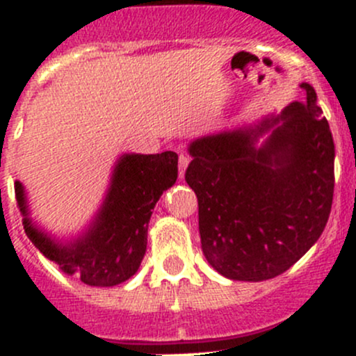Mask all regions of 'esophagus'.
I'll list each match as a JSON object with an SVG mask.
<instances>
[{
    "mask_svg": "<svg viewBox=\"0 0 356 356\" xmlns=\"http://www.w3.org/2000/svg\"><path fill=\"white\" fill-rule=\"evenodd\" d=\"M189 165V156L188 155H179V177H184V172Z\"/></svg>",
    "mask_w": 356,
    "mask_h": 356,
    "instance_id": "obj_1",
    "label": "esophagus"
}]
</instances>
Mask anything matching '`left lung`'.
Listing matches in <instances>:
<instances>
[{
	"label": "left lung",
	"instance_id": "left-lung-1",
	"mask_svg": "<svg viewBox=\"0 0 356 356\" xmlns=\"http://www.w3.org/2000/svg\"><path fill=\"white\" fill-rule=\"evenodd\" d=\"M307 102L254 127L189 145L186 182L198 196L201 250L232 281L281 275L317 243L334 195V141L310 84ZM269 132L258 149L257 138Z\"/></svg>",
	"mask_w": 356,
	"mask_h": 356
}]
</instances>
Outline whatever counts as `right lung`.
<instances>
[{
	"label": "right lung",
	"instance_id": "add662e5",
	"mask_svg": "<svg viewBox=\"0 0 356 356\" xmlns=\"http://www.w3.org/2000/svg\"><path fill=\"white\" fill-rule=\"evenodd\" d=\"M177 153L122 155L111 174L110 188L88 231L68 243L55 241L29 218L24 186L15 196L24 229L32 245L60 270L96 288H111L138 272L146 253L148 224L156 201L175 184Z\"/></svg>",
	"mask_w": 356,
	"mask_h": 356
}]
</instances>
